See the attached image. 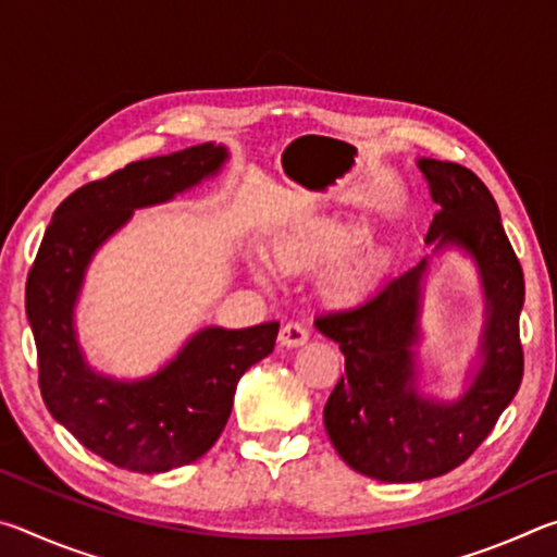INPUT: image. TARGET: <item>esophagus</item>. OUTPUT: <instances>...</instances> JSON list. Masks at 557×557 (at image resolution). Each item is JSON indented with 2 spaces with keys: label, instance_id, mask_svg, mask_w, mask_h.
<instances>
[{
  "label": "esophagus",
  "instance_id": "34e87169",
  "mask_svg": "<svg viewBox=\"0 0 557 557\" xmlns=\"http://www.w3.org/2000/svg\"><path fill=\"white\" fill-rule=\"evenodd\" d=\"M280 344L282 346H287V348H297V346H301V344H307V338H309V332L305 326H301L299 322H287L285 326L280 329Z\"/></svg>",
  "mask_w": 557,
  "mask_h": 557
}]
</instances>
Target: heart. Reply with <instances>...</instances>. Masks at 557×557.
<instances>
[{
	"label": "heart",
	"instance_id": "b5f03b06",
	"mask_svg": "<svg viewBox=\"0 0 557 557\" xmlns=\"http://www.w3.org/2000/svg\"><path fill=\"white\" fill-rule=\"evenodd\" d=\"M344 250V238L338 231L326 228V225H305L292 233H285L275 240L272 256L275 262L287 272L297 270H312L319 265H326L338 252ZM363 285V268L344 265L329 275V292L338 299L354 297Z\"/></svg>",
	"mask_w": 557,
	"mask_h": 557
}]
</instances>
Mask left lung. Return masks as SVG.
<instances>
[{
    "label": "left lung",
    "instance_id": "1",
    "mask_svg": "<svg viewBox=\"0 0 557 557\" xmlns=\"http://www.w3.org/2000/svg\"><path fill=\"white\" fill-rule=\"evenodd\" d=\"M440 206L428 243L471 252L484 277L488 317L484 363L457 403L414 393L412 344L418 342L420 277L425 260L383 282L361 305L326 312L314 326L338 344L344 371L324 405V428L348 467L379 482L408 484L447 474L474 455L521 388L523 346L518 317L523 270L508 243L498 206L467 166L420 159Z\"/></svg>",
    "mask_w": 557,
    "mask_h": 557
}]
</instances>
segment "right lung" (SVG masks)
Segmentation results:
<instances>
[{
  "instance_id": "1",
  "label": "right lung",
  "mask_w": 557,
  "mask_h": 557,
  "mask_svg": "<svg viewBox=\"0 0 557 557\" xmlns=\"http://www.w3.org/2000/svg\"><path fill=\"white\" fill-rule=\"evenodd\" d=\"M223 159V147L206 143L75 188L53 211L26 277L46 408L83 447L120 469L159 474L203 457L231 418L240 375L275 348L277 322L238 332L209 326L152 379L117 383L88 369L73 336V305L98 245L132 211L169 201L219 172Z\"/></svg>"
}]
</instances>
